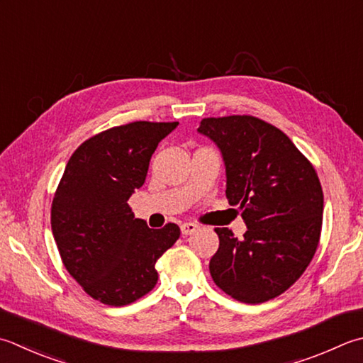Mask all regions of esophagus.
Returning a JSON list of instances; mask_svg holds the SVG:
<instances>
[{"mask_svg":"<svg viewBox=\"0 0 363 363\" xmlns=\"http://www.w3.org/2000/svg\"><path fill=\"white\" fill-rule=\"evenodd\" d=\"M196 230H198V225L196 223L189 222V223H182L181 225V231H182V234H186V236H189V234H194Z\"/></svg>","mask_w":363,"mask_h":363,"instance_id":"34e87169","label":"esophagus"}]
</instances>
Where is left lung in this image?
Returning a JSON list of instances; mask_svg holds the SVG:
<instances>
[{
	"label": "left lung",
	"instance_id": "obj_1",
	"mask_svg": "<svg viewBox=\"0 0 363 363\" xmlns=\"http://www.w3.org/2000/svg\"><path fill=\"white\" fill-rule=\"evenodd\" d=\"M198 132L222 151L226 198L247 225L242 240L216 228L212 280L239 302L271 301L301 279L316 253L324 208L316 169L285 133L257 116L204 118Z\"/></svg>",
	"mask_w": 363,
	"mask_h": 363
}]
</instances>
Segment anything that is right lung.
<instances>
[{"instance_id": "add662e5", "label": "right lung", "mask_w": 363, "mask_h": 363, "mask_svg": "<svg viewBox=\"0 0 363 363\" xmlns=\"http://www.w3.org/2000/svg\"><path fill=\"white\" fill-rule=\"evenodd\" d=\"M177 123L135 121L75 149L55 191L52 231L67 272L92 299L129 305L157 283V261L181 236L176 223L147 228L129 198L145 184L149 160Z\"/></svg>"}]
</instances>
